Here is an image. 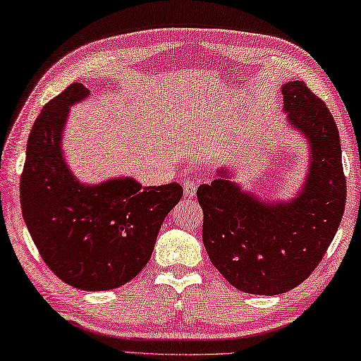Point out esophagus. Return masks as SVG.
<instances>
[{"instance_id":"1","label":"esophagus","mask_w":361,"mask_h":361,"mask_svg":"<svg viewBox=\"0 0 361 361\" xmlns=\"http://www.w3.org/2000/svg\"><path fill=\"white\" fill-rule=\"evenodd\" d=\"M183 189H185L186 197H195L197 195V181H194L192 178L185 180L183 181Z\"/></svg>"}]
</instances>
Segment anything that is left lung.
I'll use <instances>...</instances> for the list:
<instances>
[{
  "label": "left lung",
  "mask_w": 361,
  "mask_h": 361,
  "mask_svg": "<svg viewBox=\"0 0 361 361\" xmlns=\"http://www.w3.org/2000/svg\"><path fill=\"white\" fill-rule=\"evenodd\" d=\"M286 124L303 137L310 161L301 188L287 200L260 199L221 167L197 189L202 240L212 264L235 289L279 295L314 271L335 238L345 207L336 123L305 82H287Z\"/></svg>",
  "instance_id": "8db88e82"
}]
</instances>
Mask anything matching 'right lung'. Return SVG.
Returning a JSON list of instances; mask_svg holds the SVG:
<instances>
[{"label":"right lung","instance_id":"right-lung-1","mask_svg":"<svg viewBox=\"0 0 361 361\" xmlns=\"http://www.w3.org/2000/svg\"><path fill=\"white\" fill-rule=\"evenodd\" d=\"M90 93L72 83L37 116L26 145L20 203L50 270L75 289L96 292L124 286L143 270L183 188L175 181L142 186L130 176L87 185L72 173L63 133L71 107Z\"/></svg>","mask_w":361,"mask_h":361}]
</instances>
